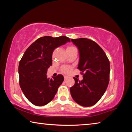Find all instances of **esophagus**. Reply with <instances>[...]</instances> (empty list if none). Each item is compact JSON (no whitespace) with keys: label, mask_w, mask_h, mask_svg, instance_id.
Instances as JSON below:
<instances>
[{"label":"esophagus","mask_w":132,"mask_h":132,"mask_svg":"<svg viewBox=\"0 0 132 132\" xmlns=\"http://www.w3.org/2000/svg\"><path fill=\"white\" fill-rule=\"evenodd\" d=\"M68 77L67 76H64V80H67V79H68Z\"/></svg>","instance_id":"1"}]
</instances>
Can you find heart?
<instances>
[{
    "label": "heart",
    "mask_w": 132,
    "mask_h": 132,
    "mask_svg": "<svg viewBox=\"0 0 132 132\" xmlns=\"http://www.w3.org/2000/svg\"><path fill=\"white\" fill-rule=\"evenodd\" d=\"M75 47H73V46H68V47H67V48H66V51L71 50V49H73ZM70 71H71V68H68V67H64V68H63L62 69V72L65 73H68L69 72H70Z\"/></svg>",
    "instance_id": "1"
}]
</instances>
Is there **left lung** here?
<instances>
[{
  "label": "left lung",
  "instance_id": "left-lung-1",
  "mask_svg": "<svg viewBox=\"0 0 132 132\" xmlns=\"http://www.w3.org/2000/svg\"><path fill=\"white\" fill-rule=\"evenodd\" d=\"M79 52L78 69L82 79L76 77L70 88L73 99L82 106H91L101 99L108 87L110 73L109 59L95 42L84 38L71 39Z\"/></svg>",
  "mask_w": 132,
  "mask_h": 132
}]
</instances>
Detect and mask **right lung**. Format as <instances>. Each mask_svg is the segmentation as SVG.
<instances>
[{
  "label": "right lung",
  "instance_id": "1",
  "mask_svg": "<svg viewBox=\"0 0 132 132\" xmlns=\"http://www.w3.org/2000/svg\"><path fill=\"white\" fill-rule=\"evenodd\" d=\"M70 38L65 36L41 37L27 49L19 62V83L24 95L35 105L43 106L53 99L64 80L62 75L47 77L52 64L53 51Z\"/></svg>",
  "mask_w": 132,
  "mask_h": 132
}]
</instances>
